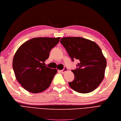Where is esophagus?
I'll return each instance as SVG.
<instances>
[{"mask_svg": "<svg viewBox=\"0 0 121 121\" xmlns=\"http://www.w3.org/2000/svg\"><path fill=\"white\" fill-rule=\"evenodd\" d=\"M68 70V69L67 68L65 67V68H64V69L63 70H60V73H65L66 72H67Z\"/></svg>", "mask_w": 121, "mask_h": 121, "instance_id": "1", "label": "esophagus"}]
</instances>
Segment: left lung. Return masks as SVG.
<instances>
[{"label":"left lung","mask_w":121,"mask_h":121,"mask_svg":"<svg viewBox=\"0 0 121 121\" xmlns=\"http://www.w3.org/2000/svg\"><path fill=\"white\" fill-rule=\"evenodd\" d=\"M60 42L72 61L75 59L79 60L78 68L72 70L74 78L69 82V86L82 94L91 92L97 89L105 77L107 65L106 59L99 45L81 37H62Z\"/></svg>","instance_id":"8db88e82"}]
</instances>
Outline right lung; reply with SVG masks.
I'll return each mask as SVG.
<instances>
[{
  "label": "right lung",
  "instance_id": "1",
  "mask_svg": "<svg viewBox=\"0 0 121 121\" xmlns=\"http://www.w3.org/2000/svg\"><path fill=\"white\" fill-rule=\"evenodd\" d=\"M60 37H36L23 43L13 57L12 66L19 84L29 92H43L51 84L57 69L44 65Z\"/></svg>",
  "mask_w": 121,
  "mask_h": 121
}]
</instances>
